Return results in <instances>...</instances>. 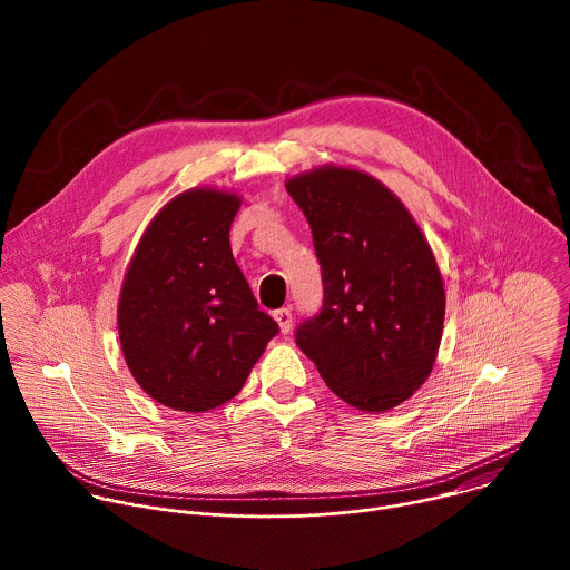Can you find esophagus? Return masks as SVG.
<instances>
[{"label": "esophagus", "instance_id": "34e87169", "mask_svg": "<svg viewBox=\"0 0 570 570\" xmlns=\"http://www.w3.org/2000/svg\"><path fill=\"white\" fill-rule=\"evenodd\" d=\"M273 315H275V320L279 324L282 334H288L291 327H293V313H291V308H277Z\"/></svg>", "mask_w": 570, "mask_h": 570}]
</instances>
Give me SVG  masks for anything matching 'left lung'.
<instances>
[{"mask_svg": "<svg viewBox=\"0 0 570 570\" xmlns=\"http://www.w3.org/2000/svg\"><path fill=\"white\" fill-rule=\"evenodd\" d=\"M322 268V308L297 347L345 403L385 413L429 379L444 327V284L420 225L370 174L320 167L286 180Z\"/></svg>", "mask_w": 570, "mask_h": 570, "instance_id": "left-lung-1", "label": "left lung"}]
</instances>
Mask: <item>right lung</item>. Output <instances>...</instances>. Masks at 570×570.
I'll use <instances>...</instances> for the list:
<instances>
[{
  "label": "right lung",
  "instance_id": "1",
  "mask_svg": "<svg viewBox=\"0 0 570 570\" xmlns=\"http://www.w3.org/2000/svg\"><path fill=\"white\" fill-rule=\"evenodd\" d=\"M240 198L189 189L157 212L124 277L117 324L126 365L167 409L205 413L236 396L279 334L236 266Z\"/></svg>",
  "mask_w": 570,
  "mask_h": 570
}]
</instances>
